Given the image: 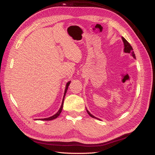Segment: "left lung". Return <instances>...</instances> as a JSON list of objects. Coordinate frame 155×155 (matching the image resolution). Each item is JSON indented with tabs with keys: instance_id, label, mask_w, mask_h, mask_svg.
Returning <instances> with one entry per match:
<instances>
[{
	"instance_id": "obj_1",
	"label": "left lung",
	"mask_w": 155,
	"mask_h": 155,
	"mask_svg": "<svg viewBox=\"0 0 155 155\" xmlns=\"http://www.w3.org/2000/svg\"><path fill=\"white\" fill-rule=\"evenodd\" d=\"M122 40H123V43H124V52H125V53H129L131 54V56L134 58L136 59V57H135V54H134V51H133V49L132 48V47H131V45L128 43V42L123 37H122ZM87 113L88 114V115H89L90 117H93L94 118H97V119H98V118H97V117H95L94 116H93V114H91L90 113V112L88 111L87 109Z\"/></svg>"
}]
</instances>
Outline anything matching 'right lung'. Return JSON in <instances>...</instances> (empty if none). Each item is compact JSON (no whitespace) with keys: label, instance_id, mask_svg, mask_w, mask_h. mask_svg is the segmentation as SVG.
Here are the masks:
<instances>
[{"label":"right lung","instance_id":"add662e5","mask_svg":"<svg viewBox=\"0 0 155 155\" xmlns=\"http://www.w3.org/2000/svg\"><path fill=\"white\" fill-rule=\"evenodd\" d=\"M70 83H71V81H69V82H68V83H67V84H66V88H65V90H64V96H63V99H62V104H61V108H60V109H59L58 111L57 112V113H56L55 114H54L53 116L50 117H48V118H42L41 120H51L55 119L56 118H57V117L59 116V115H60V114H61V111H62V107H63V103H64V97H65V95H66V93H67V90H68V86H69V84H70Z\"/></svg>","mask_w":155,"mask_h":155}]
</instances>
